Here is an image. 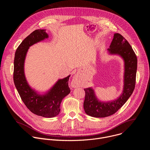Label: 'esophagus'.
I'll return each instance as SVG.
<instances>
[{"label":"esophagus","instance_id":"obj_1","mask_svg":"<svg viewBox=\"0 0 150 150\" xmlns=\"http://www.w3.org/2000/svg\"><path fill=\"white\" fill-rule=\"evenodd\" d=\"M80 85L79 82V79L78 78L77 76H74L72 82H71V86L74 88H76L79 87Z\"/></svg>","mask_w":150,"mask_h":150}]
</instances>
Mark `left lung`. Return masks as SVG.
<instances>
[{
  "label": "left lung",
  "instance_id": "left-lung-1",
  "mask_svg": "<svg viewBox=\"0 0 150 150\" xmlns=\"http://www.w3.org/2000/svg\"><path fill=\"white\" fill-rule=\"evenodd\" d=\"M108 51L110 54L119 55L124 60L123 90L117 99L105 103L97 98L92 88H85L83 109L86 114L94 117H105L115 114L131 97L135 86L137 57L130 44L121 34L115 33Z\"/></svg>",
  "mask_w": 150,
  "mask_h": 150
}]
</instances>
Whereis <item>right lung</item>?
Here are the masks:
<instances>
[{
  "mask_svg": "<svg viewBox=\"0 0 150 150\" xmlns=\"http://www.w3.org/2000/svg\"><path fill=\"white\" fill-rule=\"evenodd\" d=\"M48 37L45 30H36L22 41L15 54L13 81L27 108L35 115L50 118L59 114L63 98L71 92L68 86L71 75L59 79L47 93L40 95L30 87L24 74V62L29 47Z\"/></svg>",
  "mask_w": 150,
  "mask_h": 150,
  "instance_id": "add662e5",
  "label": "right lung"
}]
</instances>
